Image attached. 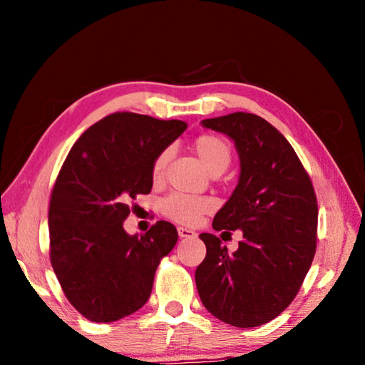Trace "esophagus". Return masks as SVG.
<instances>
[{
  "label": "esophagus",
  "mask_w": 365,
  "mask_h": 365,
  "mask_svg": "<svg viewBox=\"0 0 365 365\" xmlns=\"http://www.w3.org/2000/svg\"><path fill=\"white\" fill-rule=\"evenodd\" d=\"M178 237H180V238H195L196 232L190 230V228H185V227H178Z\"/></svg>",
  "instance_id": "esophagus-1"
}]
</instances>
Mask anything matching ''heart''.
<instances>
[{"instance_id":"obj_1","label":"heart","mask_w":365,"mask_h":365,"mask_svg":"<svg viewBox=\"0 0 365 365\" xmlns=\"http://www.w3.org/2000/svg\"><path fill=\"white\" fill-rule=\"evenodd\" d=\"M191 148L200 158L202 165L212 175H219L224 172L232 160V150L227 141L215 133H202L196 137ZM170 158V150H163L151 164V177L154 182H160L164 177ZM214 200L209 196H191L174 193L165 197L160 206V211L165 217L182 225H195L202 215L211 212L214 209Z\"/></svg>"}]
</instances>
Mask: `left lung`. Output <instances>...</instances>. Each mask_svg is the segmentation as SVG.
<instances>
[{
    "instance_id": "left-lung-1",
    "label": "left lung",
    "mask_w": 365,
    "mask_h": 365,
    "mask_svg": "<svg viewBox=\"0 0 365 365\" xmlns=\"http://www.w3.org/2000/svg\"><path fill=\"white\" fill-rule=\"evenodd\" d=\"M235 141L242 172L214 230H242L230 255L219 237L201 233L206 257L195 280L214 317L240 329L270 322L292 304L317 246V197L311 177L288 140L250 113L202 120Z\"/></svg>"
}]
</instances>
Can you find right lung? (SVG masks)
Wrapping results in <instances>:
<instances>
[{"mask_svg":"<svg viewBox=\"0 0 365 365\" xmlns=\"http://www.w3.org/2000/svg\"><path fill=\"white\" fill-rule=\"evenodd\" d=\"M185 128L182 120L114 113L67 154L49 200V261L66 298L91 322L143 307L160 259L177 243L170 222L158 220L141 237L122 224L130 201L151 191L154 158Z\"/></svg>","mask_w":365,"mask_h":365,"instance_id":"1","label":"right lung"}]
</instances>
